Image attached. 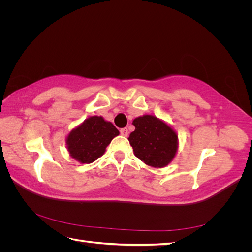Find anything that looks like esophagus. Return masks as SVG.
I'll return each mask as SVG.
<instances>
[{
    "mask_svg": "<svg viewBox=\"0 0 252 252\" xmlns=\"http://www.w3.org/2000/svg\"><path fill=\"white\" fill-rule=\"evenodd\" d=\"M120 132H121V135H123V136H127L128 135L127 128H122L121 130H120Z\"/></svg>",
    "mask_w": 252,
    "mask_h": 252,
    "instance_id": "1",
    "label": "esophagus"
}]
</instances>
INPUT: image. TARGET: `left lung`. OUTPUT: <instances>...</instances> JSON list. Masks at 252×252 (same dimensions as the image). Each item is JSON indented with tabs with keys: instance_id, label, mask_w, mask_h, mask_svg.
<instances>
[{
	"instance_id": "obj_1",
	"label": "left lung",
	"mask_w": 252,
	"mask_h": 252,
	"mask_svg": "<svg viewBox=\"0 0 252 252\" xmlns=\"http://www.w3.org/2000/svg\"><path fill=\"white\" fill-rule=\"evenodd\" d=\"M132 124L135 129L128 141L136 158L155 168H163L173 161L179 149V136L169 124L151 114L135 118Z\"/></svg>"
}]
</instances>
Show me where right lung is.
I'll list each match as a JSON object with an SVG mask.
<instances>
[{
  "label": "right lung",
  "instance_id": "right-lung-1",
  "mask_svg": "<svg viewBox=\"0 0 252 252\" xmlns=\"http://www.w3.org/2000/svg\"><path fill=\"white\" fill-rule=\"evenodd\" d=\"M120 134L111 122L93 116L74 127L66 136L67 151L81 164H90L101 158L113 138Z\"/></svg>",
  "mask_w": 252,
  "mask_h": 252
}]
</instances>
